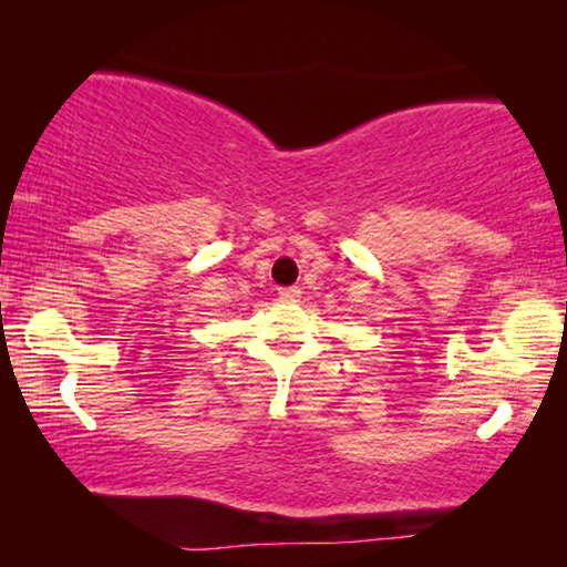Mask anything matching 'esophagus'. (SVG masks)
<instances>
[{"label": "esophagus", "instance_id": "34e87169", "mask_svg": "<svg viewBox=\"0 0 567 567\" xmlns=\"http://www.w3.org/2000/svg\"><path fill=\"white\" fill-rule=\"evenodd\" d=\"M300 295H302L300 287H280V297H282V300L295 302V300H300Z\"/></svg>", "mask_w": 567, "mask_h": 567}]
</instances>
